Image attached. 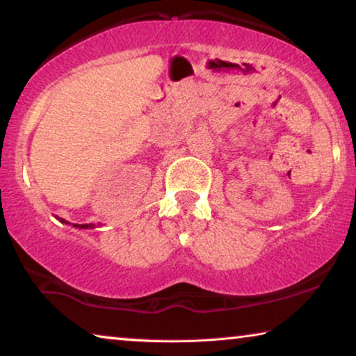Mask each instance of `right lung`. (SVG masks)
I'll return each mask as SVG.
<instances>
[{
    "mask_svg": "<svg viewBox=\"0 0 356 356\" xmlns=\"http://www.w3.org/2000/svg\"><path fill=\"white\" fill-rule=\"evenodd\" d=\"M60 222L61 223H70V222H66L65 218H60ZM72 227H76V228H94V223H86V225H77V223H72Z\"/></svg>",
    "mask_w": 356,
    "mask_h": 356,
    "instance_id": "right-lung-1",
    "label": "right lung"
}]
</instances>
